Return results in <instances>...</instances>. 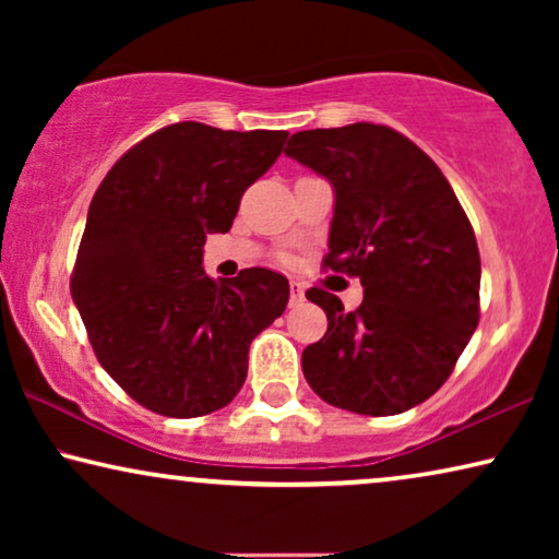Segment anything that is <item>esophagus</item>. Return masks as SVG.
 Masks as SVG:
<instances>
[{"mask_svg": "<svg viewBox=\"0 0 559 559\" xmlns=\"http://www.w3.org/2000/svg\"><path fill=\"white\" fill-rule=\"evenodd\" d=\"M305 300V289L300 282H289V305H300Z\"/></svg>", "mask_w": 559, "mask_h": 559, "instance_id": "34e87169", "label": "esophagus"}]
</instances>
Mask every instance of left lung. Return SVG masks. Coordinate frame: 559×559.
Returning a JSON list of instances; mask_svg holds the SVG:
<instances>
[{
    "label": "left lung",
    "mask_w": 559,
    "mask_h": 559,
    "mask_svg": "<svg viewBox=\"0 0 559 559\" xmlns=\"http://www.w3.org/2000/svg\"><path fill=\"white\" fill-rule=\"evenodd\" d=\"M285 155L333 186L335 209L323 266L364 285V302L305 293L328 331L302 350V373L320 400L356 415H400L430 400L478 325L476 234L440 167L384 124L308 129Z\"/></svg>",
    "instance_id": "1"
}]
</instances>
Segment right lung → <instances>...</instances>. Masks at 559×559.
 <instances>
[{"instance_id": "right-lung-1", "label": "right lung", "mask_w": 559, "mask_h": 559, "mask_svg": "<svg viewBox=\"0 0 559 559\" xmlns=\"http://www.w3.org/2000/svg\"><path fill=\"white\" fill-rule=\"evenodd\" d=\"M287 132H224L178 121L144 136L91 201L71 295L106 373L142 407L201 417L247 379L249 346L287 308L282 274L203 270L205 234H226L241 195Z\"/></svg>"}]
</instances>
